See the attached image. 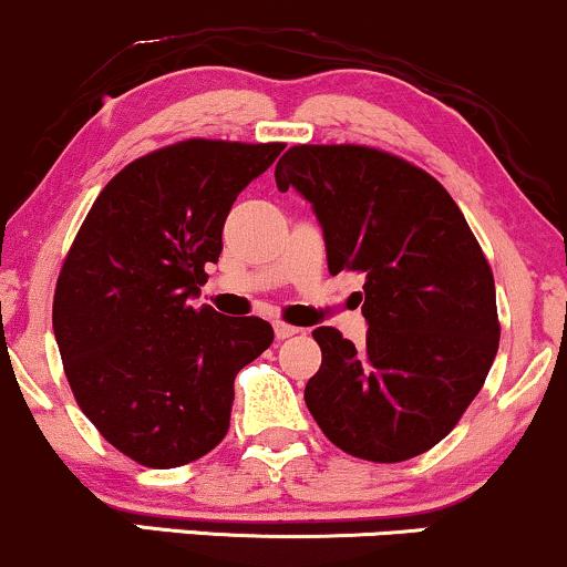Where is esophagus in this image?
Here are the masks:
<instances>
[{"instance_id":"obj_1","label":"esophagus","mask_w":567,"mask_h":567,"mask_svg":"<svg viewBox=\"0 0 567 567\" xmlns=\"http://www.w3.org/2000/svg\"><path fill=\"white\" fill-rule=\"evenodd\" d=\"M296 333H298V328H292V324H288V322H275V336L279 338V341H282V338L296 336Z\"/></svg>"}]
</instances>
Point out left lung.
<instances>
[{
    "label": "left lung",
    "mask_w": 567,
    "mask_h": 567,
    "mask_svg": "<svg viewBox=\"0 0 567 567\" xmlns=\"http://www.w3.org/2000/svg\"><path fill=\"white\" fill-rule=\"evenodd\" d=\"M275 178L311 202L330 275H365V343L315 330L322 365L306 408L357 458L426 453L458 424L498 351L496 285L464 213L421 167L368 146H292Z\"/></svg>",
    "instance_id": "obj_1"
}]
</instances>
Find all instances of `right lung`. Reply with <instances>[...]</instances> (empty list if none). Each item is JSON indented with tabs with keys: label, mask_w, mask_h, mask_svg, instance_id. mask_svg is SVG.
Returning a JSON list of instances; mask_svg holds the SVG:
<instances>
[{
	"label": "right lung",
	"mask_w": 567,
	"mask_h": 567,
	"mask_svg": "<svg viewBox=\"0 0 567 567\" xmlns=\"http://www.w3.org/2000/svg\"><path fill=\"white\" fill-rule=\"evenodd\" d=\"M285 143L192 138L130 162L90 207L55 285L53 330L82 413L116 451L173 470L229 432L234 379L275 341L192 298L234 199Z\"/></svg>",
	"instance_id": "obj_1"
}]
</instances>
